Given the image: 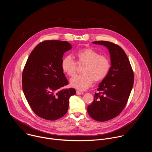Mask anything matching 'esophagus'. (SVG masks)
<instances>
[{
	"mask_svg": "<svg viewBox=\"0 0 152 152\" xmlns=\"http://www.w3.org/2000/svg\"><path fill=\"white\" fill-rule=\"evenodd\" d=\"M76 94H77V95H82V94H83V92H82V91H76Z\"/></svg>",
	"mask_w": 152,
	"mask_h": 152,
	"instance_id": "obj_1",
	"label": "esophagus"
}]
</instances>
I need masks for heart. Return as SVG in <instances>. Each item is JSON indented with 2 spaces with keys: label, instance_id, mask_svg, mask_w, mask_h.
I'll use <instances>...</instances> for the list:
<instances>
[{
  "label": "heart",
  "instance_id": "1",
  "mask_svg": "<svg viewBox=\"0 0 152 152\" xmlns=\"http://www.w3.org/2000/svg\"><path fill=\"white\" fill-rule=\"evenodd\" d=\"M77 64H84L82 69L83 74L74 76L70 80V85L80 90L88 88L94 80L99 82L107 75L111 67L110 61L106 56L91 49L86 48L79 50L76 53ZM77 64L71 56L64 57L61 62V68L64 73L73 76L77 70Z\"/></svg>",
  "mask_w": 152,
  "mask_h": 152
}]
</instances>
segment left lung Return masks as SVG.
<instances>
[{
	"mask_svg": "<svg viewBox=\"0 0 152 152\" xmlns=\"http://www.w3.org/2000/svg\"><path fill=\"white\" fill-rule=\"evenodd\" d=\"M103 45L110 53L111 66L100 83L93 103L88 106L89 115L98 121H105L118 115L126 106L132 91L134 75L131 65L123 49L113 42H93Z\"/></svg>",
	"mask_w": 152,
	"mask_h": 152,
	"instance_id": "8db88e82",
	"label": "left lung"
}]
</instances>
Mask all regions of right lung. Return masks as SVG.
Returning a JSON list of instances; mask_svg holds the SVG:
<instances>
[{
  "label": "right lung",
  "mask_w": 152,
  "mask_h": 152,
  "mask_svg": "<svg viewBox=\"0 0 152 152\" xmlns=\"http://www.w3.org/2000/svg\"><path fill=\"white\" fill-rule=\"evenodd\" d=\"M67 41L46 40L38 44L29 56L22 73V88L32 110L38 117L56 120L68 111L74 88L61 68L64 53L72 49Z\"/></svg>",
  "instance_id": "add662e5"
}]
</instances>
